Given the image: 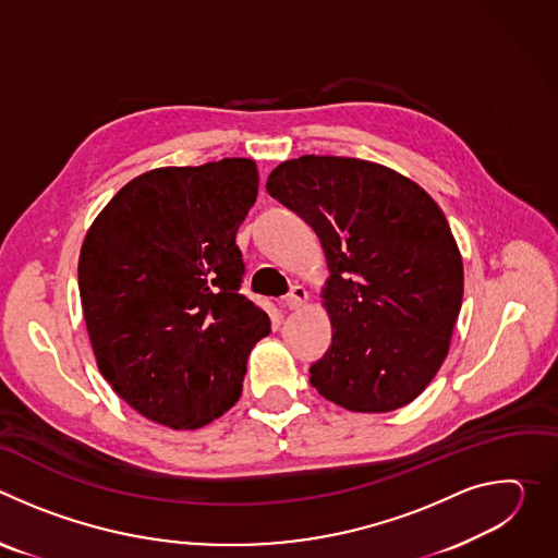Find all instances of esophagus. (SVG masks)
Segmentation results:
<instances>
[{
    "instance_id": "1",
    "label": "esophagus",
    "mask_w": 558,
    "mask_h": 558,
    "mask_svg": "<svg viewBox=\"0 0 558 558\" xmlns=\"http://www.w3.org/2000/svg\"><path fill=\"white\" fill-rule=\"evenodd\" d=\"M306 300H308V291H306V287H302V284H293L291 287V291L287 293V298H284V304L289 306V308H302L304 304H306Z\"/></svg>"
}]
</instances>
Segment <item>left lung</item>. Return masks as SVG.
Listing matches in <instances>:
<instances>
[{"instance_id": "1", "label": "left lung", "mask_w": 558, "mask_h": 558, "mask_svg": "<svg viewBox=\"0 0 558 558\" xmlns=\"http://www.w3.org/2000/svg\"><path fill=\"white\" fill-rule=\"evenodd\" d=\"M267 192L317 233L333 342L311 386L353 413L411 404L444 364L463 298V263L433 196L386 166L306 154Z\"/></svg>"}]
</instances>
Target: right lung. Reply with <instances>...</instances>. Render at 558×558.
<instances>
[{
  "label": "right lung",
  "mask_w": 558,
  "mask_h": 558,
  "mask_svg": "<svg viewBox=\"0 0 558 558\" xmlns=\"http://www.w3.org/2000/svg\"><path fill=\"white\" fill-rule=\"evenodd\" d=\"M258 196L252 158L156 168L90 225L78 293L101 375L149 422L196 430L241 397L247 357L271 331L241 291L235 231Z\"/></svg>",
  "instance_id": "add662e5"
}]
</instances>
